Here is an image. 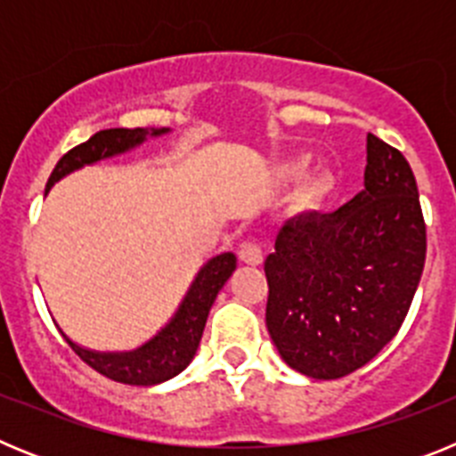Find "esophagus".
Wrapping results in <instances>:
<instances>
[{"mask_svg":"<svg viewBox=\"0 0 456 456\" xmlns=\"http://www.w3.org/2000/svg\"><path fill=\"white\" fill-rule=\"evenodd\" d=\"M240 260L244 265H263V248L257 247V244H253V241H244L240 247Z\"/></svg>","mask_w":456,"mask_h":456,"instance_id":"esophagus-1","label":"esophagus"}]
</instances>
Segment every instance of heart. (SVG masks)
<instances>
[{"mask_svg": "<svg viewBox=\"0 0 456 456\" xmlns=\"http://www.w3.org/2000/svg\"><path fill=\"white\" fill-rule=\"evenodd\" d=\"M305 164H308V157H299V159H294V162L289 164V167L285 168V171H288V173H297V171H301V168H304ZM329 189H331V178H329V175H315V178L305 183L304 193H305V199L313 200V199H322V196H324V193L329 191Z\"/></svg>", "mask_w": 456, "mask_h": 456, "instance_id": "b5f03b06", "label": "heart"}]
</instances>
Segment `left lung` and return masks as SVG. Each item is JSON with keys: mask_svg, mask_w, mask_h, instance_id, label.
<instances>
[{"mask_svg": "<svg viewBox=\"0 0 456 456\" xmlns=\"http://www.w3.org/2000/svg\"><path fill=\"white\" fill-rule=\"evenodd\" d=\"M265 260L267 329L285 363L340 379L400 331L425 267L418 184L400 151L368 134L363 191L331 215H299Z\"/></svg>", "mask_w": 456, "mask_h": 456, "instance_id": "8db88e82", "label": "left lung"}]
</instances>
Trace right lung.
<instances>
[{
    "label": "right lung",
    "instance_id": "obj_1",
    "mask_svg": "<svg viewBox=\"0 0 456 456\" xmlns=\"http://www.w3.org/2000/svg\"><path fill=\"white\" fill-rule=\"evenodd\" d=\"M168 127H136V130H125V127H114V130H100L91 139L84 141L82 146L72 148L59 159V164L52 171L47 180L45 193L54 187L59 180H63L70 173L79 171L84 167L98 164L102 159L125 155L134 151L148 139L168 134ZM237 267L235 253L225 251L219 256L209 257L208 263L199 269L189 285L184 299L180 301L178 310L173 313L171 320L143 345L130 352H95L77 345L75 340L61 331L72 352L82 358L84 363L98 370L104 377L114 379L118 384L130 386H157L164 384L168 379L178 377L184 368L193 361L196 349L203 338L205 322H208L209 308L215 304L216 294L225 285V281L232 276Z\"/></svg>",
    "mask_w": 456,
    "mask_h": 456
}]
</instances>
